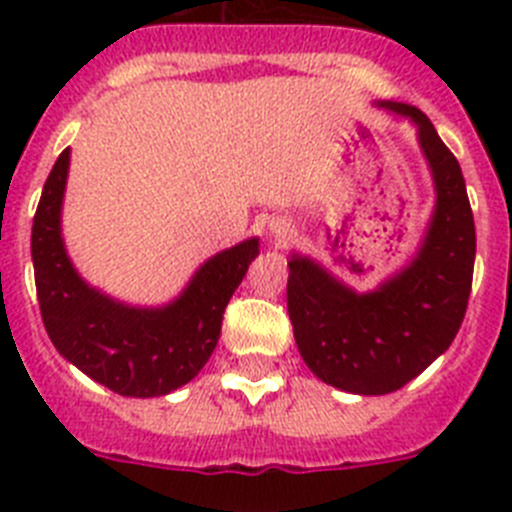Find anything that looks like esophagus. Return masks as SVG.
<instances>
[{"label":"esophagus","mask_w":512,"mask_h":512,"mask_svg":"<svg viewBox=\"0 0 512 512\" xmlns=\"http://www.w3.org/2000/svg\"><path fill=\"white\" fill-rule=\"evenodd\" d=\"M269 233L277 243H287L289 238L295 235V225L287 223V220H279V217H277V220H271V223H269Z\"/></svg>","instance_id":"1"}]
</instances>
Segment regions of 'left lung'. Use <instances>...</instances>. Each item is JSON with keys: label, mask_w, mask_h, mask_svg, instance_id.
<instances>
[{"label": "left lung", "mask_w": 512, "mask_h": 512, "mask_svg": "<svg viewBox=\"0 0 512 512\" xmlns=\"http://www.w3.org/2000/svg\"><path fill=\"white\" fill-rule=\"evenodd\" d=\"M379 107L418 128L436 189L431 223L405 269L372 292H356L318 261L292 253L287 310L310 372L351 395H387L425 372L451 346L472 292L474 217L454 153L433 122L402 102Z\"/></svg>", "instance_id": "left-lung-1"}]
</instances>
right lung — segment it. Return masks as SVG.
Wrapping results in <instances>:
<instances>
[{"mask_svg":"<svg viewBox=\"0 0 512 512\" xmlns=\"http://www.w3.org/2000/svg\"><path fill=\"white\" fill-rule=\"evenodd\" d=\"M71 148L58 156L33 220V266L40 315L66 361L122 397H161L200 374L220 338L223 312L259 238L207 259L169 305L135 307L89 287L71 264L61 235V207Z\"/></svg>","mask_w":512,"mask_h":512,"instance_id":"right-lung-1","label":"right lung"}]
</instances>
